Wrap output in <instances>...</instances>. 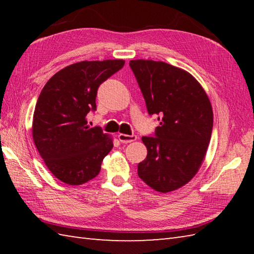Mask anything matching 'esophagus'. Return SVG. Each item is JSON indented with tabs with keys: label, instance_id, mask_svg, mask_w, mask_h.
Returning a JSON list of instances; mask_svg holds the SVG:
<instances>
[{
	"label": "esophagus",
	"instance_id": "1",
	"mask_svg": "<svg viewBox=\"0 0 254 254\" xmlns=\"http://www.w3.org/2000/svg\"><path fill=\"white\" fill-rule=\"evenodd\" d=\"M118 138H119V141H120L121 143H126V144H127V143H131V142H134V141H136V135H127V134H119L118 135Z\"/></svg>",
	"mask_w": 254,
	"mask_h": 254
}]
</instances>
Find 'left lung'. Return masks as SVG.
Here are the masks:
<instances>
[{"instance_id": "obj_1", "label": "left lung", "mask_w": 254, "mask_h": 254, "mask_svg": "<svg viewBox=\"0 0 254 254\" xmlns=\"http://www.w3.org/2000/svg\"><path fill=\"white\" fill-rule=\"evenodd\" d=\"M150 116H158L155 136H143L147 156L137 175L155 191L183 187L201 167L213 130V109L197 80L185 69L153 60H132Z\"/></svg>"}]
</instances>
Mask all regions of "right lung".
Instances as JSON below:
<instances>
[{"mask_svg": "<svg viewBox=\"0 0 254 254\" xmlns=\"http://www.w3.org/2000/svg\"><path fill=\"white\" fill-rule=\"evenodd\" d=\"M123 60L82 61L62 68L48 80L37 100L32 138L51 174L69 186H79L99 174L113 147L109 134L89 127L97 90L124 65Z\"/></svg>", "mask_w": 254, "mask_h": 254, "instance_id": "add662e5", "label": "right lung"}]
</instances>
